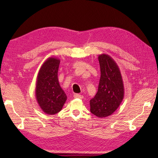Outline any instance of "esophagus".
<instances>
[{"mask_svg": "<svg viewBox=\"0 0 158 158\" xmlns=\"http://www.w3.org/2000/svg\"><path fill=\"white\" fill-rule=\"evenodd\" d=\"M74 97H75V98H80V99H82L83 98V95L79 94H75L74 95Z\"/></svg>", "mask_w": 158, "mask_h": 158, "instance_id": "obj_1", "label": "esophagus"}]
</instances>
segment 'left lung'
Segmentation results:
<instances>
[{
  "label": "left lung",
  "mask_w": 158,
  "mask_h": 158,
  "mask_svg": "<svg viewBox=\"0 0 158 158\" xmlns=\"http://www.w3.org/2000/svg\"><path fill=\"white\" fill-rule=\"evenodd\" d=\"M100 79L98 92L90 100V111L98 117H108L118 109L124 97L123 82L119 66L110 56H98Z\"/></svg>",
  "instance_id": "obj_1"
}]
</instances>
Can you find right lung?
Masks as SVG:
<instances>
[{
	"instance_id": "1",
	"label": "right lung",
	"mask_w": 158,
	"mask_h": 158,
	"mask_svg": "<svg viewBox=\"0 0 158 158\" xmlns=\"http://www.w3.org/2000/svg\"><path fill=\"white\" fill-rule=\"evenodd\" d=\"M60 62V59L54 57L48 58L42 64L36 77V101L40 108L48 115L60 112L67 99L58 78Z\"/></svg>"
}]
</instances>
